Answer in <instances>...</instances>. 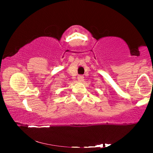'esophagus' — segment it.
<instances>
[{
    "label": "esophagus",
    "instance_id": "34e87169",
    "mask_svg": "<svg viewBox=\"0 0 153 153\" xmlns=\"http://www.w3.org/2000/svg\"><path fill=\"white\" fill-rule=\"evenodd\" d=\"M77 79H78V81L79 82H83V80H84V76H81V75H80V76H78V77H77Z\"/></svg>",
    "mask_w": 153,
    "mask_h": 153
}]
</instances>
